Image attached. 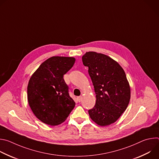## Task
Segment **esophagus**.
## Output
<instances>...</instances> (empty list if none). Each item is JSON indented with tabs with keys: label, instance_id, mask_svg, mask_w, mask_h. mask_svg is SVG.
<instances>
[{
	"label": "esophagus",
	"instance_id": "34e87169",
	"mask_svg": "<svg viewBox=\"0 0 159 159\" xmlns=\"http://www.w3.org/2000/svg\"><path fill=\"white\" fill-rule=\"evenodd\" d=\"M77 99H78V101H79V102H80V101H81V100H82V97H81V96L77 97Z\"/></svg>",
	"mask_w": 159,
	"mask_h": 159
}]
</instances>
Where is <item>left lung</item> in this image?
I'll return each instance as SVG.
<instances>
[{
    "label": "left lung",
    "instance_id": "8db88e82",
    "mask_svg": "<svg viewBox=\"0 0 159 159\" xmlns=\"http://www.w3.org/2000/svg\"><path fill=\"white\" fill-rule=\"evenodd\" d=\"M82 61L89 67L96 94L89 116L99 126H109L119 119L129 102L131 90L126 74L116 61L102 53L86 52Z\"/></svg>",
    "mask_w": 159,
    "mask_h": 159
}]
</instances>
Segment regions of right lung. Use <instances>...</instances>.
Masks as SVG:
<instances>
[{
	"mask_svg": "<svg viewBox=\"0 0 159 159\" xmlns=\"http://www.w3.org/2000/svg\"><path fill=\"white\" fill-rule=\"evenodd\" d=\"M74 57H52L43 62L31 75L28 85V101L36 117L56 126L64 122L75 102L69 94L63 79L73 66Z\"/></svg>",
	"mask_w": 159,
	"mask_h": 159,
	"instance_id": "right-lung-1",
	"label": "right lung"
}]
</instances>
